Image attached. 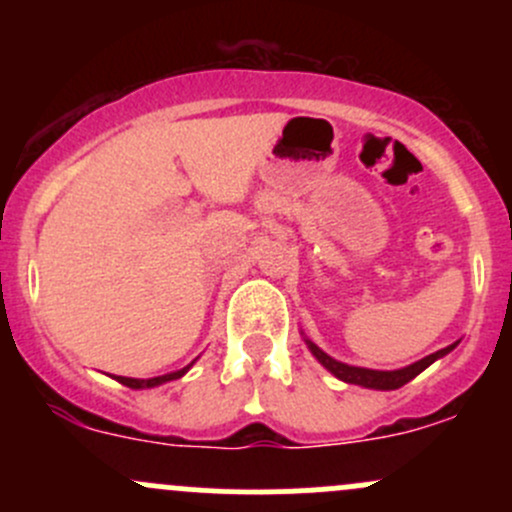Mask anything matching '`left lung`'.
Here are the masks:
<instances>
[{"label": "left lung", "mask_w": 512, "mask_h": 512, "mask_svg": "<svg viewBox=\"0 0 512 512\" xmlns=\"http://www.w3.org/2000/svg\"><path fill=\"white\" fill-rule=\"evenodd\" d=\"M304 344L309 347V352L314 354V359L319 361V364L324 366L327 371H332L334 376H337L339 381H344V384H356V386H364V389H376V391H394V389H401L404 384H409L411 379H416L418 374H421L423 369H428V366L433 364V361L443 359L448 352H453V349L458 347V342L448 344L446 349H438V352L423 356V359L414 361V364L404 366V369H394V371H379V369H364V366H349L344 364V361H337L332 359L327 352H322V349L317 347V344L312 342V339L304 337Z\"/></svg>", "instance_id": "obj_1"}]
</instances>
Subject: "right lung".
<instances>
[{
	"label": "right lung",
	"instance_id": "obj_1",
	"mask_svg": "<svg viewBox=\"0 0 512 512\" xmlns=\"http://www.w3.org/2000/svg\"><path fill=\"white\" fill-rule=\"evenodd\" d=\"M193 364L195 361H190V364L183 366V369L170 371V374H163V376H153V379H131V376H116V381L118 384L128 386V389H153V386L168 384V381H175V379H180V376H185Z\"/></svg>",
	"mask_w": 512,
	"mask_h": 512
}]
</instances>
